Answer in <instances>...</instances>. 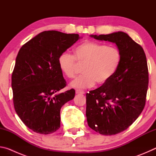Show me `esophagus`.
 <instances>
[{
  "instance_id": "obj_1",
  "label": "esophagus",
  "mask_w": 156,
  "mask_h": 156,
  "mask_svg": "<svg viewBox=\"0 0 156 156\" xmlns=\"http://www.w3.org/2000/svg\"><path fill=\"white\" fill-rule=\"evenodd\" d=\"M76 94H84V91H83V90H80V89H76Z\"/></svg>"
}]
</instances>
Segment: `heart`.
I'll return each mask as SVG.
<instances>
[{
    "instance_id": "heart-1",
    "label": "heart",
    "mask_w": 156,
    "mask_h": 156,
    "mask_svg": "<svg viewBox=\"0 0 156 156\" xmlns=\"http://www.w3.org/2000/svg\"><path fill=\"white\" fill-rule=\"evenodd\" d=\"M74 56L65 51L59 55L58 64L61 72L68 78H74L83 66L84 74L71 83L74 88H89L96 83L103 85L112 80L121 62L118 49L93 41H85L76 46Z\"/></svg>"
}]
</instances>
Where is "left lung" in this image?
<instances>
[{"label":"left lung","instance_id":"8db88e82","mask_svg":"<svg viewBox=\"0 0 156 156\" xmlns=\"http://www.w3.org/2000/svg\"><path fill=\"white\" fill-rule=\"evenodd\" d=\"M91 36L115 43L121 54L120 67L112 80L86 95L89 127L102 135H115L131 126L144 108L149 83L146 55L122 31Z\"/></svg>","mask_w":156,"mask_h":156}]
</instances>
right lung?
I'll return each mask as SVG.
<instances>
[{
  "mask_svg": "<svg viewBox=\"0 0 156 156\" xmlns=\"http://www.w3.org/2000/svg\"><path fill=\"white\" fill-rule=\"evenodd\" d=\"M79 38L77 34L44 31L18 53L12 76L13 102L20 120L36 133L57 131L60 109L75 96L73 89L57 94L67 85L58 58Z\"/></svg>",
  "mask_w": 156,
  "mask_h": 156,
  "instance_id": "right-lung-1",
  "label": "right lung"
}]
</instances>
